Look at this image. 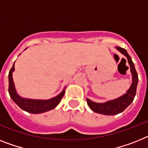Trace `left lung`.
I'll return each mask as SVG.
<instances>
[{"instance_id": "8db88e82", "label": "left lung", "mask_w": 148, "mask_h": 148, "mask_svg": "<svg viewBox=\"0 0 148 148\" xmlns=\"http://www.w3.org/2000/svg\"><path fill=\"white\" fill-rule=\"evenodd\" d=\"M116 48L127 58L128 62L130 66V71L132 75V83L126 94L111 101H106L105 103H96L89 100V99H86L88 105L94 112L105 114V115H115V114H118L123 112L134 100V98L136 94L138 82V74L135 70L134 63L132 61L131 57L128 54L126 49L123 48L119 47Z\"/></svg>"}]
</instances>
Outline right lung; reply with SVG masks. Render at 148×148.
I'll use <instances>...</instances> for the list:
<instances>
[{
    "label": "right lung",
    "mask_w": 148,
    "mask_h": 148,
    "mask_svg": "<svg viewBox=\"0 0 148 148\" xmlns=\"http://www.w3.org/2000/svg\"><path fill=\"white\" fill-rule=\"evenodd\" d=\"M15 63V62H14ZM14 64L9 72V94L10 98L13 99L17 105L21 109L25 110L31 114H41V113L47 112L48 110L55 108L60 102L61 99H62L64 94V87L62 92L59 95L48 100H37V99H29L22 98L15 89L14 83L13 80V72L14 71Z\"/></svg>",
    "instance_id": "add662e5"
}]
</instances>
